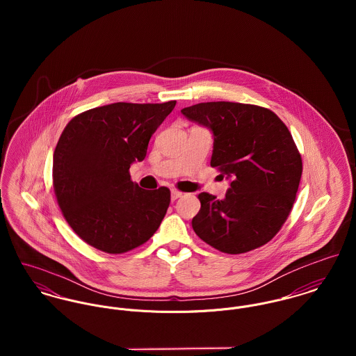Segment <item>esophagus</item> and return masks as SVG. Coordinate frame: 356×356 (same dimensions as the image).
<instances>
[{"label": "esophagus", "instance_id": "obj_1", "mask_svg": "<svg viewBox=\"0 0 356 356\" xmlns=\"http://www.w3.org/2000/svg\"><path fill=\"white\" fill-rule=\"evenodd\" d=\"M182 195H184L182 192H179V191H177V189H174V191L171 192V200H177V199H179Z\"/></svg>", "mask_w": 356, "mask_h": 356}]
</instances>
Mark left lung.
Instances as JSON below:
<instances>
[{
    "mask_svg": "<svg viewBox=\"0 0 356 356\" xmlns=\"http://www.w3.org/2000/svg\"><path fill=\"white\" fill-rule=\"evenodd\" d=\"M181 112L212 131L211 167L230 179L223 200L199 195L195 233L225 254L267 244L289 216L303 172L291 131L273 111L252 104L200 102Z\"/></svg>",
    "mask_w": 356,
    "mask_h": 356,
    "instance_id": "8db88e82",
    "label": "left lung"
}]
</instances>
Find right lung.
<instances>
[{
	"mask_svg": "<svg viewBox=\"0 0 356 356\" xmlns=\"http://www.w3.org/2000/svg\"><path fill=\"white\" fill-rule=\"evenodd\" d=\"M177 102H115L85 111L63 130L53 153V189L71 229L106 254L145 244L170 205V189L140 188L130 165L147 156Z\"/></svg>",
	"mask_w": 356,
	"mask_h": 356,
	"instance_id": "obj_1",
	"label": "right lung"
}]
</instances>
